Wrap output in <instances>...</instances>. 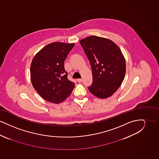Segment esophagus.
Instances as JSON below:
<instances>
[{
	"mask_svg": "<svg viewBox=\"0 0 159 159\" xmlns=\"http://www.w3.org/2000/svg\"><path fill=\"white\" fill-rule=\"evenodd\" d=\"M77 80V82H78L79 83H81V82H82V80H82V79H78Z\"/></svg>",
	"mask_w": 159,
	"mask_h": 159,
	"instance_id": "1",
	"label": "esophagus"
}]
</instances>
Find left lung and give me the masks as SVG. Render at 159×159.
Wrapping results in <instances>:
<instances>
[{"instance_id": "8db88e82", "label": "left lung", "mask_w": 159, "mask_h": 159, "mask_svg": "<svg viewBox=\"0 0 159 159\" xmlns=\"http://www.w3.org/2000/svg\"><path fill=\"white\" fill-rule=\"evenodd\" d=\"M92 70L93 82L89 91L99 98L113 95L126 73V61L121 50L112 40L96 36L80 41Z\"/></svg>"}]
</instances>
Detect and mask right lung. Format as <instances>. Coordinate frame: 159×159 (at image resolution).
Segmentation results:
<instances>
[{
    "label": "right lung",
    "instance_id": "right-lung-1",
    "mask_svg": "<svg viewBox=\"0 0 159 159\" xmlns=\"http://www.w3.org/2000/svg\"><path fill=\"white\" fill-rule=\"evenodd\" d=\"M75 43L53 42L43 47L33 58L31 82L46 101L59 104L68 98L75 84L67 79L64 61Z\"/></svg>",
    "mask_w": 159,
    "mask_h": 159
}]
</instances>
